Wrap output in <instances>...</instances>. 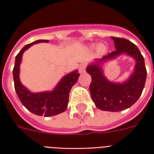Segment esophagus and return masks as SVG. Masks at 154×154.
<instances>
[{"label":"esophagus","mask_w":154,"mask_h":154,"mask_svg":"<svg viewBox=\"0 0 154 154\" xmlns=\"http://www.w3.org/2000/svg\"><path fill=\"white\" fill-rule=\"evenodd\" d=\"M79 72H80V73H84V72H86V65H85V64H82V65H80V67H79Z\"/></svg>","instance_id":"34e87169"}]
</instances>
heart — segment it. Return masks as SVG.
Returning a JSON list of instances; mask_svg holds the SVG:
<instances>
[{"instance_id": "heart-1", "label": "heart", "mask_w": 154, "mask_h": 154, "mask_svg": "<svg viewBox=\"0 0 154 154\" xmlns=\"http://www.w3.org/2000/svg\"><path fill=\"white\" fill-rule=\"evenodd\" d=\"M97 48V52H98L99 54H103L104 52L106 51V47H105V45L102 44H98Z\"/></svg>"}]
</instances>
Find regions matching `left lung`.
Masks as SVG:
<instances>
[{
  "label": "left lung",
  "instance_id": "obj_1",
  "mask_svg": "<svg viewBox=\"0 0 154 154\" xmlns=\"http://www.w3.org/2000/svg\"><path fill=\"white\" fill-rule=\"evenodd\" d=\"M111 38L116 50L91 62L86 70L91 76L90 93L96 106L105 111L118 112L128 109L138 100L144 87L147 71L144 58L136 45L125 38ZM121 55L129 56L136 60L134 71L122 83L111 82L104 76L102 67L106 62Z\"/></svg>",
  "mask_w": 154,
  "mask_h": 154
}]
</instances>
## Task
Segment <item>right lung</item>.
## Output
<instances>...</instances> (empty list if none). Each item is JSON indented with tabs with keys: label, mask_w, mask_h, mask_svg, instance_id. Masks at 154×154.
<instances>
[{
	"label": "right lung",
	"mask_w": 154,
	"mask_h": 154,
	"mask_svg": "<svg viewBox=\"0 0 154 154\" xmlns=\"http://www.w3.org/2000/svg\"><path fill=\"white\" fill-rule=\"evenodd\" d=\"M48 42V40L38 39L25 45L15 57V67L13 69L15 91L23 106L31 113L39 116H44L45 117L57 116L66 110L68 104L69 92L80 76L78 71L74 70L65 75L58 82L54 90L41 92H32L21 83L20 80V66L21 64L23 54L34 44Z\"/></svg>",
	"instance_id": "1"
}]
</instances>
